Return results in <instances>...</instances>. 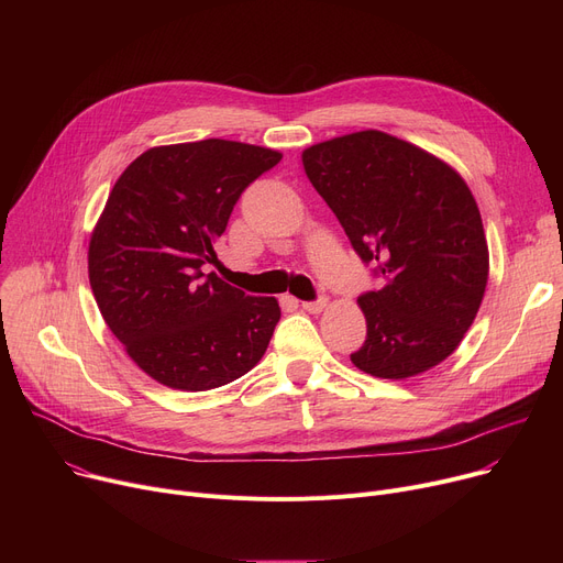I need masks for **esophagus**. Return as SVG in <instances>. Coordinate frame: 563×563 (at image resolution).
<instances>
[{"label":"esophagus","mask_w":563,"mask_h":563,"mask_svg":"<svg viewBox=\"0 0 563 563\" xmlns=\"http://www.w3.org/2000/svg\"><path fill=\"white\" fill-rule=\"evenodd\" d=\"M301 306H303V310H308V312H321L323 306H327V297H319V299H314V301H303Z\"/></svg>","instance_id":"esophagus-1"}]
</instances>
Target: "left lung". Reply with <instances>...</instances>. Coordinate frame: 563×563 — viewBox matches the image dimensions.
<instances>
[{
    "mask_svg": "<svg viewBox=\"0 0 563 563\" xmlns=\"http://www.w3.org/2000/svg\"><path fill=\"white\" fill-rule=\"evenodd\" d=\"M303 168L380 287L358 303L367 338L351 363L408 378L445 361L482 306L488 246L463 177L378 130L310 145Z\"/></svg>",
    "mask_w": 563,
    "mask_h": 563,
    "instance_id": "1",
    "label": "left lung"
}]
</instances>
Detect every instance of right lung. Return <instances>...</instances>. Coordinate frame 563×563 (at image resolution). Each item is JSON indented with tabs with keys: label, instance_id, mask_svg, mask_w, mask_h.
Listing matches in <instances>:
<instances>
[{
	"label": "right lung",
	"instance_id": "add662e5",
	"mask_svg": "<svg viewBox=\"0 0 563 563\" xmlns=\"http://www.w3.org/2000/svg\"><path fill=\"white\" fill-rule=\"evenodd\" d=\"M225 139L159 145L118 177L88 244V280L128 356L175 390L202 393L251 372L280 319L274 297L205 274L232 207L280 162Z\"/></svg>",
	"mask_w": 563,
	"mask_h": 563
}]
</instances>
